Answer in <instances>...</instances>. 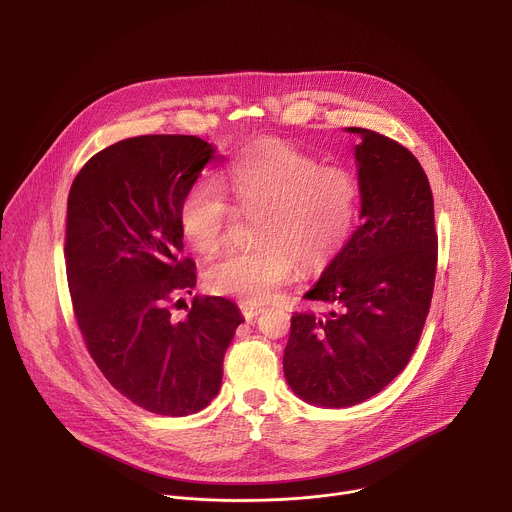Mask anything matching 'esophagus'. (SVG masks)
Wrapping results in <instances>:
<instances>
[{"label":"esophagus","mask_w":512,"mask_h":512,"mask_svg":"<svg viewBox=\"0 0 512 512\" xmlns=\"http://www.w3.org/2000/svg\"><path fill=\"white\" fill-rule=\"evenodd\" d=\"M239 308H241V314L245 316V320H253L255 316H259L263 312V308L253 306V304H241Z\"/></svg>","instance_id":"1"}]
</instances>
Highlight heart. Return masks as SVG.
<instances>
[{
  "instance_id": "b5f03b06",
  "label": "heart",
  "mask_w": 512,
  "mask_h": 512,
  "mask_svg": "<svg viewBox=\"0 0 512 512\" xmlns=\"http://www.w3.org/2000/svg\"><path fill=\"white\" fill-rule=\"evenodd\" d=\"M259 210L249 249H233L204 267L216 296L259 304L304 269L326 265L348 243L358 212L356 176L281 139H261L237 154L216 184L196 182L180 202L184 239L198 253L221 247L235 209Z\"/></svg>"
}]
</instances>
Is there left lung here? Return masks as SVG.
I'll use <instances>...</instances> for the list:
<instances>
[{
    "label": "left lung",
    "mask_w": 512,
    "mask_h": 512,
    "mask_svg": "<svg viewBox=\"0 0 512 512\" xmlns=\"http://www.w3.org/2000/svg\"><path fill=\"white\" fill-rule=\"evenodd\" d=\"M356 145L360 225L306 291L328 312L291 316L287 385L320 407H350L383 391L419 342L433 296V194L417 158L371 129Z\"/></svg>",
    "instance_id": "left-lung-1"
}]
</instances>
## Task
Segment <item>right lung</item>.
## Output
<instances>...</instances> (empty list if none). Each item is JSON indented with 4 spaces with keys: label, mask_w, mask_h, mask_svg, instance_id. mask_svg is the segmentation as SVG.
<instances>
[{
    "label": "right lung",
    "mask_w": 512,
    "mask_h": 512,
    "mask_svg": "<svg viewBox=\"0 0 512 512\" xmlns=\"http://www.w3.org/2000/svg\"><path fill=\"white\" fill-rule=\"evenodd\" d=\"M212 156L196 135L129 137L95 154L68 192L66 277L87 350L123 397L158 415L216 397L243 322L231 300L210 296L172 318L196 285L178 210Z\"/></svg>",
    "instance_id": "1"
}]
</instances>
